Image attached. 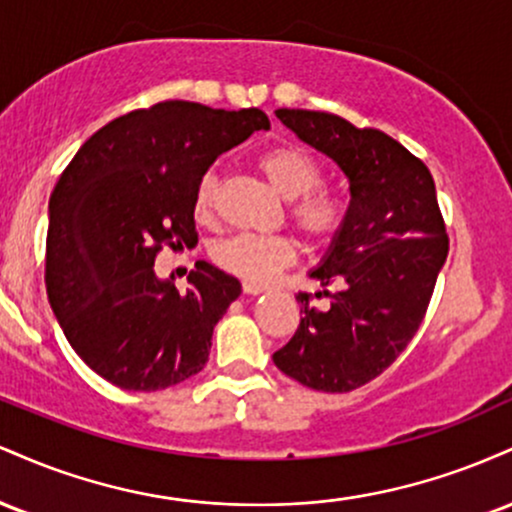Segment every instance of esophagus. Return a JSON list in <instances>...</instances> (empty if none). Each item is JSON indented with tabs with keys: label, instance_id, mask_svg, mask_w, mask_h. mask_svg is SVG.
I'll list each match as a JSON object with an SVG mask.
<instances>
[{
	"label": "esophagus",
	"instance_id": "34e87169",
	"mask_svg": "<svg viewBox=\"0 0 512 512\" xmlns=\"http://www.w3.org/2000/svg\"><path fill=\"white\" fill-rule=\"evenodd\" d=\"M243 291L248 293V296H257V293H264V291H267V286H260V284H248V281H243Z\"/></svg>",
	"mask_w": 512,
	"mask_h": 512
}]
</instances>
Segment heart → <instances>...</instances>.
Wrapping results in <instances>:
<instances>
[{
    "label": "heart",
    "instance_id": "obj_1",
    "mask_svg": "<svg viewBox=\"0 0 512 512\" xmlns=\"http://www.w3.org/2000/svg\"><path fill=\"white\" fill-rule=\"evenodd\" d=\"M257 168L281 197L289 199V219L310 245L320 248L339 236L346 209L337 195L320 190L322 170L313 156L298 146H272L257 156ZM216 192H219V175L207 170L199 178L192 197V207L199 219L211 216ZM211 257L228 274L262 286L272 281L281 269L296 262V245L286 236L236 233L219 240L211 248Z\"/></svg>",
    "mask_w": 512,
    "mask_h": 512
}]
</instances>
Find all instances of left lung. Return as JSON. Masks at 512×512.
<instances>
[{
    "instance_id": "8db88e82",
    "label": "left lung",
    "mask_w": 512,
    "mask_h": 512,
    "mask_svg": "<svg viewBox=\"0 0 512 512\" xmlns=\"http://www.w3.org/2000/svg\"><path fill=\"white\" fill-rule=\"evenodd\" d=\"M276 117L342 168L351 202L310 272L322 286L315 296L332 298L330 310L298 293V330L272 358L310 390L351 392L395 363L431 303L450 248L436 185L426 163L380 129L317 110L279 108Z\"/></svg>"
}]
</instances>
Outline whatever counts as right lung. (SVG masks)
<instances>
[{
  "instance_id": "add662e5",
  "label": "right lung",
  "mask_w": 512,
  "mask_h": 512,
  "mask_svg": "<svg viewBox=\"0 0 512 512\" xmlns=\"http://www.w3.org/2000/svg\"><path fill=\"white\" fill-rule=\"evenodd\" d=\"M269 117L163 101L98 129L50 197L45 286L88 368L122 390L178 385L209 361L240 281L199 260L180 293L154 272L163 245H195V187L223 151Z\"/></svg>"
}]
</instances>
